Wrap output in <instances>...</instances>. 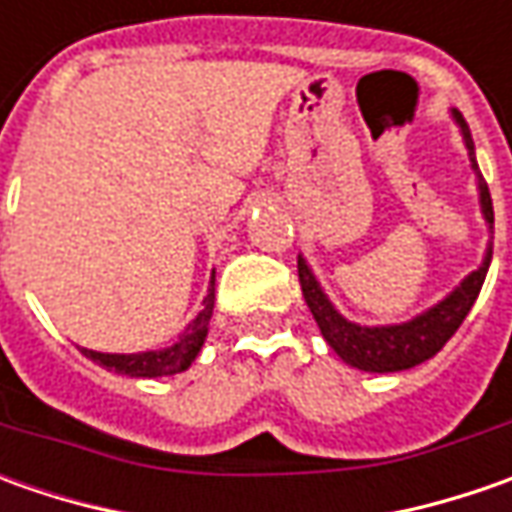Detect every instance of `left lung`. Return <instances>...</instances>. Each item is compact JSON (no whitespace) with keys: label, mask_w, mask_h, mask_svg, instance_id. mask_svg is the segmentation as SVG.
I'll return each instance as SVG.
<instances>
[{"label":"left lung","mask_w":512,"mask_h":512,"mask_svg":"<svg viewBox=\"0 0 512 512\" xmlns=\"http://www.w3.org/2000/svg\"><path fill=\"white\" fill-rule=\"evenodd\" d=\"M453 119L459 122L464 145L470 150V162H473V170L479 176L482 213L487 225H490V233H493V199H490L487 182L482 179L476 156H473L470 128H467V122H464L459 110L453 113ZM490 259H493V242L487 247L479 270H473L444 302L430 307L427 313L404 322V325L362 327L347 322L342 313H336V307L327 302V296L322 293L319 282L313 279V273H310V267L305 265L302 256H299V285H302V296H305L307 307H310L316 325L322 330L325 342L342 356V362H347L350 367H359V370H367V373H396V370H407V367H416V364L433 359L447 344V339L459 330L464 316L470 313V307H473L479 290H482Z\"/></svg>","instance_id":"obj_1"}]
</instances>
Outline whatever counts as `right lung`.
I'll return each mask as SVG.
<instances>
[{
    "label": "right lung",
    "mask_w": 512,
    "mask_h": 512,
    "mask_svg": "<svg viewBox=\"0 0 512 512\" xmlns=\"http://www.w3.org/2000/svg\"><path fill=\"white\" fill-rule=\"evenodd\" d=\"M213 279L207 287L205 302L199 316L185 327V333L179 336V342L170 344L165 350H148V353H96V350H85L82 353L88 356L90 362H96L99 367H108L116 373H125L133 379H153V376H170V373H182L190 367V362L199 356L202 344H205L207 325H210V316H213Z\"/></svg>",
    "instance_id": "add662e5"
}]
</instances>
